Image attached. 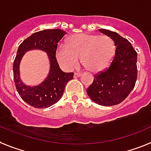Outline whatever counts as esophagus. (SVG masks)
<instances>
[{
    "label": "esophagus",
    "instance_id": "obj_1",
    "mask_svg": "<svg viewBox=\"0 0 151 151\" xmlns=\"http://www.w3.org/2000/svg\"><path fill=\"white\" fill-rule=\"evenodd\" d=\"M81 76L80 73H74V76H73V77H74L75 78H78V77H79Z\"/></svg>",
    "mask_w": 151,
    "mask_h": 151
}]
</instances>
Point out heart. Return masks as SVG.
Returning a JSON list of instances; mask_svg holds the SVG:
<instances>
[{
	"label": "heart",
	"mask_w": 151,
	"mask_h": 151,
	"mask_svg": "<svg viewBox=\"0 0 151 151\" xmlns=\"http://www.w3.org/2000/svg\"><path fill=\"white\" fill-rule=\"evenodd\" d=\"M116 45L108 36L93 34H77L68 42V47L59 45L56 51L58 62L67 70H71L78 63V57L83 66L93 73L104 70L113 60Z\"/></svg>",
	"instance_id": "1"
}]
</instances>
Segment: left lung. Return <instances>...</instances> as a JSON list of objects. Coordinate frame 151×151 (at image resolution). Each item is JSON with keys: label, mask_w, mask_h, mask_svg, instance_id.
Returning <instances> with one entry per match:
<instances>
[{"label": "left lung", "mask_w": 151, "mask_h": 151, "mask_svg": "<svg viewBox=\"0 0 151 151\" xmlns=\"http://www.w3.org/2000/svg\"><path fill=\"white\" fill-rule=\"evenodd\" d=\"M99 31L112 38L116 48L109 67L96 75L86 92L97 104L111 106L123 102L135 86L137 53L131 43L116 32L106 29Z\"/></svg>", "instance_id": "obj_1"}]
</instances>
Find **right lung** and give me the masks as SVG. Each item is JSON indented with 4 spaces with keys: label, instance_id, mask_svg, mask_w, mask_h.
<instances>
[{
    "label": "right lung",
    "instance_id": "1",
    "mask_svg": "<svg viewBox=\"0 0 151 151\" xmlns=\"http://www.w3.org/2000/svg\"><path fill=\"white\" fill-rule=\"evenodd\" d=\"M66 32L61 29H46L35 32L26 38L18 47L14 61V79L17 93L25 103L35 108L44 109L56 103L63 95L68 81L73 78V73L61 70L55 54L58 42ZM40 50L47 53L50 68L45 80L38 86H28L19 76V63L26 52Z\"/></svg>",
    "mask_w": 151,
    "mask_h": 151
}]
</instances>
